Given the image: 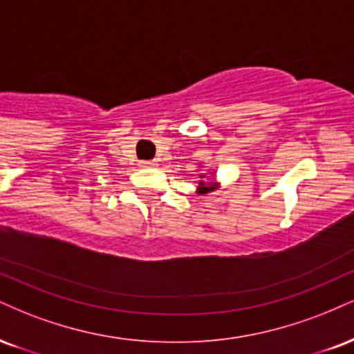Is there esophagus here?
Returning a JSON list of instances; mask_svg holds the SVG:
<instances>
[{
	"label": "esophagus",
	"mask_w": 354,
	"mask_h": 354,
	"mask_svg": "<svg viewBox=\"0 0 354 354\" xmlns=\"http://www.w3.org/2000/svg\"><path fill=\"white\" fill-rule=\"evenodd\" d=\"M156 163L155 161H140V166H143V168H150V166H155Z\"/></svg>",
	"instance_id": "1"
}]
</instances>
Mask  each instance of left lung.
<instances>
[{"label": "left lung", "instance_id": "1", "mask_svg": "<svg viewBox=\"0 0 354 354\" xmlns=\"http://www.w3.org/2000/svg\"><path fill=\"white\" fill-rule=\"evenodd\" d=\"M199 189H201V193H207V191L212 189V186L204 185V181H199Z\"/></svg>", "mask_w": 354, "mask_h": 354}]
</instances>
